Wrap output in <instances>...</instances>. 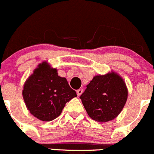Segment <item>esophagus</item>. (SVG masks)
<instances>
[{
	"mask_svg": "<svg viewBox=\"0 0 154 154\" xmlns=\"http://www.w3.org/2000/svg\"><path fill=\"white\" fill-rule=\"evenodd\" d=\"M82 93H83V90H82V89H79V90L77 91V94L78 97H80Z\"/></svg>",
	"mask_w": 154,
	"mask_h": 154,
	"instance_id": "esophagus-1",
	"label": "esophagus"
}]
</instances>
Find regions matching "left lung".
<instances>
[{"label":"left lung","mask_w":154,"mask_h":154,"mask_svg":"<svg viewBox=\"0 0 154 154\" xmlns=\"http://www.w3.org/2000/svg\"><path fill=\"white\" fill-rule=\"evenodd\" d=\"M128 95L124 79L112 70L104 75L93 77L80 98L92 119L107 122L122 111Z\"/></svg>","instance_id":"obj_1"}]
</instances>
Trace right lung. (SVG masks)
<instances>
[{
	"label": "right lung",
	"mask_w": 154,
	"mask_h": 154,
	"mask_svg": "<svg viewBox=\"0 0 154 154\" xmlns=\"http://www.w3.org/2000/svg\"><path fill=\"white\" fill-rule=\"evenodd\" d=\"M77 97L65 77L47 61L40 63L23 85V97L27 109L43 122L54 120L61 115L66 103Z\"/></svg>",
	"instance_id": "1"
}]
</instances>
